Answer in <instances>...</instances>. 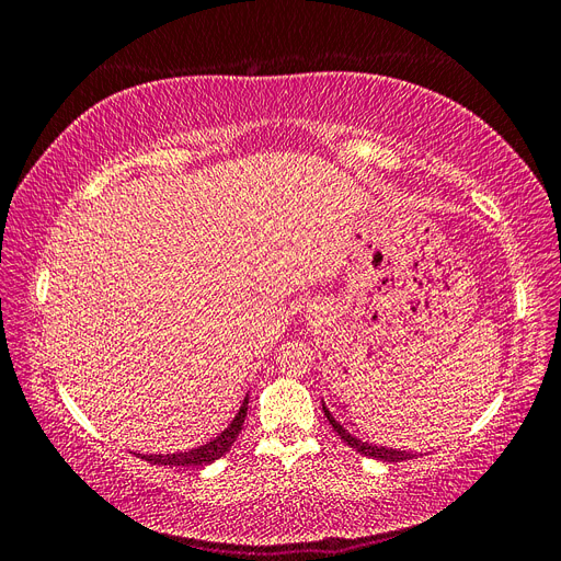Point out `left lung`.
<instances>
[{
  "mask_svg": "<svg viewBox=\"0 0 561 561\" xmlns=\"http://www.w3.org/2000/svg\"><path fill=\"white\" fill-rule=\"evenodd\" d=\"M322 410H325V407H322ZM325 416H328V421L332 423L334 433H336L339 437H342L348 447H353L355 451H360V454H365V456H369V458H377V461H388V463H398V461H410V458L416 456V454H407V451L388 449V447H371V445H365V443H360V439H355L351 433H346L342 426H339V423L332 419V414H330L328 410H325Z\"/></svg>",
  "mask_w": 561,
  "mask_h": 561,
  "instance_id": "left-lung-1",
  "label": "left lung"
}]
</instances>
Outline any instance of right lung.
<instances>
[{"label":"right lung","instance_id":"right-lung-1","mask_svg":"<svg viewBox=\"0 0 561 561\" xmlns=\"http://www.w3.org/2000/svg\"><path fill=\"white\" fill-rule=\"evenodd\" d=\"M245 414H248V400L243 402V407L239 410V416L231 421V426L222 435H217L213 443L203 445L198 449H192V451H182V454L142 456V458H145V461H149V463H157V466H180V468H196V466L213 463V461H217L219 456H225L229 451V447L236 443V437H239V433L243 428Z\"/></svg>","mask_w":561,"mask_h":561}]
</instances>
